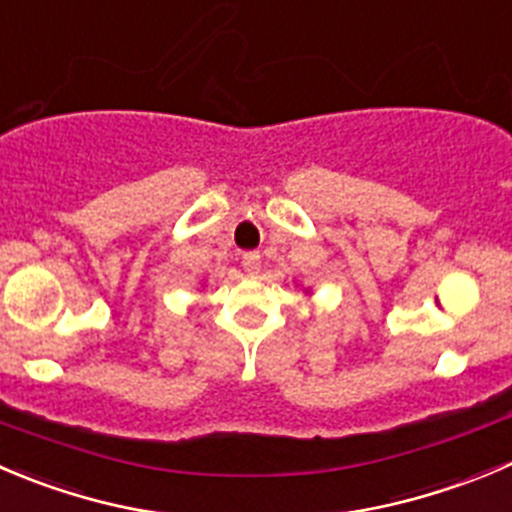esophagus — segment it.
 Listing matches in <instances>:
<instances>
[{"label":"esophagus","instance_id":"esophagus-1","mask_svg":"<svg viewBox=\"0 0 512 512\" xmlns=\"http://www.w3.org/2000/svg\"><path fill=\"white\" fill-rule=\"evenodd\" d=\"M242 267H245L247 275L255 277L260 272V252H245L242 255Z\"/></svg>","mask_w":512,"mask_h":512}]
</instances>
